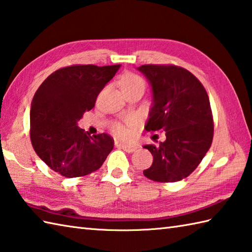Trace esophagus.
Masks as SVG:
<instances>
[{"instance_id": "1", "label": "esophagus", "mask_w": 252, "mask_h": 252, "mask_svg": "<svg viewBox=\"0 0 252 252\" xmlns=\"http://www.w3.org/2000/svg\"><path fill=\"white\" fill-rule=\"evenodd\" d=\"M119 147L128 153L133 152L138 148L136 145H125V143H120Z\"/></svg>"}]
</instances>
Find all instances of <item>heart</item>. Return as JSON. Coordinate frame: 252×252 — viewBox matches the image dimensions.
Instances as JSON below:
<instances>
[{
	"mask_svg": "<svg viewBox=\"0 0 252 252\" xmlns=\"http://www.w3.org/2000/svg\"><path fill=\"white\" fill-rule=\"evenodd\" d=\"M146 87V83L143 80L142 77L138 76L136 74H127L122 79V90L125 89H129V88H133V87ZM136 119L133 117H130L126 121V124L129 126H133L136 124ZM113 130L116 133L119 137L125 138L128 135H129V130L127 129V127L125 125H123L122 123H115L114 126H113Z\"/></svg>",
	"mask_w": 252,
	"mask_h": 252,
	"instance_id": "obj_1",
	"label": "heart"
}]
</instances>
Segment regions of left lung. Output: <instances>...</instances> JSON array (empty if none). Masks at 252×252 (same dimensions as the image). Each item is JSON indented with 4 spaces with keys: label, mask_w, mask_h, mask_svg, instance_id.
Instances as JSON below:
<instances>
[{
    "label": "left lung",
    "mask_w": 252,
    "mask_h": 252,
    "mask_svg": "<svg viewBox=\"0 0 252 252\" xmlns=\"http://www.w3.org/2000/svg\"><path fill=\"white\" fill-rule=\"evenodd\" d=\"M138 70L152 87L147 131H165L166 140L147 145L152 165L143 171L160 183L182 181L197 168L213 139V116L204 87L190 71L175 65H142Z\"/></svg>",
    "instance_id": "1"
}]
</instances>
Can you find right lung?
Returning a JSON list of instances; mask_svg holds the SVG:
<instances>
[{"instance_id":"add662e5","label":"right lung","mask_w":252,"mask_h":252,"mask_svg":"<svg viewBox=\"0 0 252 252\" xmlns=\"http://www.w3.org/2000/svg\"><path fill=\"white\" fill-rule=\"evenodd\" d=\"M121 65H70L51 74L35 91L30 140L38 157L60 175L73 178L101 167L114 148L107 133L89 136L77 126Z\"/></svg>"}]
</instances>
